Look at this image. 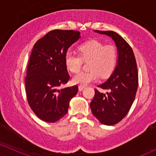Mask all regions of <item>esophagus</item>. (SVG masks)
Listing matches in <instances>:
<instances>
[{
  "instance_id": "obj_1",
  "label": "esophagus",
  "mask_w": 156,
  "mask_h": 156,
  "mask_svg": "<svg viewBox=\"0 0 156 156\" xmlns=\"http://www.w3.org/2000/svg\"><path fill=\"white\" fill-rule=\"evenodd\" d=\"M78 88H79V90H80V91H82L83 89L85 88V87L83 86V85H80V86L78 87Z\"/></svg>"
}]
</instances>
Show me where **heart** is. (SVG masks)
<instances>
[{
    "instance_id": "obj_1",
    "label": "heart",
    "mask_w": 156,
    "mask_h": 156,
    "mask_svg": "<svg viewBox=\"0 0 156 156\" xmlns=\"http://www.w3.org/2000/svg\"><path fill=\"white\" fill-rule=\"evenodd\" d=\"M79 55L67 52L65 63L68 71L76 73L81 69L83 61L88 62L89 71L79 72L72 77L76 84L87 85L99 80L100 76L106 78L113 73L117 63V51L112 44H104L98 40H92L81 44L78 48Z\"/></svg>"
}]
</instances>
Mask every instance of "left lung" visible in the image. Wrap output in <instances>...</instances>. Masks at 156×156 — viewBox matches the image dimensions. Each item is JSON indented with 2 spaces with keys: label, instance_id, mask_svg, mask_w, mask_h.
<instances>
[{
  "label": "left lung",
  "instance_id": "left-lung-1",
  "mask_svg": "<svg viewBox=\"0 0 156 156\" xmlns=\"http://www.w3.org/2000/svg\"><path fill=\"white\" fill-rule=\"evenodd\" d=\"M112 37L118 52L117 65L108 80L99 87L108 89L106 94L95 89L90 103L91 112L102 124H116L129 112L135 99L138 85L137 65L133 50L127 42L114 31L94 30Z\"/></svg>",
  "mask_w": 156,
  "mask_h": 156
}]
</instances>
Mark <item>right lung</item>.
Masks as SVG:
<instances>
[{"instance_id": "right-lung-1", "label": "right lung", "mask_w": 156, "mask_h": 156, "mask_svg": "<svg viewBox=\"0 0 156 156\" xmlns=\"http://www.w3.org/2000/svg\"><path fill=\"white\" fill-rule=\"evenodd\" d=\"M74 30H54L37 40L32 50L25 79L28 104L38 118L54 123L68 112L78 87L59 89L69 80L65 63L68 49L80 38Z\"/></svg>"}]
</instances>
